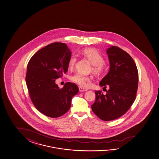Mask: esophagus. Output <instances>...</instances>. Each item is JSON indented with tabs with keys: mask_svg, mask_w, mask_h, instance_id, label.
<instances>
[{
	"mask_svg": "<svg viewBox=\"0 0 159 159\" xmlns=\"http://www.w3.org/2000/svg\"><path fill=\"white\" fill-rule=\"evenodd\" d=\"M79 91L81 92H85V91H87V89H84L83 87H79Z\"/></svg>",
	"mask_w": 159,
	"mask_h": 159,
	"instance_id": "34e87169",
	"label": "esophagus"
}]
</instances>
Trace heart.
<instances>
[{
  "label": "heart",
  "instance_id": "heart-1",
  "mask_svg": "<svg viewBox=\"0 0 159 159\" xmlns=\"http://www.w3.org/2000/svg\"><path fill=\"white\" fill-rule=\"evenodd\" d=\"M82 53L87 57L91 63L93 65V71L96 74H100L104 71L105 65L104 58L102 54L93 48H85L82 51ZM77 61V57L75 55H72L69 58L68 65L70 69H72ZM71 81L81 87L86 88L90 84L91 79L80 72H77L71 78Z\"/></svg>",
  "mask_w": 159,
  "mask_h": 159
}]
</instances>
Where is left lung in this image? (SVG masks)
<instances>
[{
	"label": "left lung",
	"mask_w": 159,
	"mask_h": 159,
	"mask_svg": "<svg viewBox=\"0 0 159 159\" xmlns=\"http://www.w3.org/2000/svg\"><path fill=\"white\" fill-rule=\"evenodd\" d=\"M110 67L108 74L99 83L109 89L103 94L96 90V101L91 107L96 115L104 121L121 117L134 102L138 89V72L132 57L118 47L107 50Z\"/></svg>",
	"instance_id": "left-lung-1"
}]
</instances>
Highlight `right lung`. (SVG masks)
<instances>
[{"mask_svg":"<svg viewBox=\"0 0 159 159\" xmlns=\"http://www.w3.org/2000/svg\"><path fill=\"white\" fill-rule=\"evenodd\" d=\"M71 56L65 43L56 42L36 52L27 65L26 83L30 99L48 117H60L69 111L73 96L79 92L75 83L67 82L60 89L55 83L67 71Z\"/></svg>","mask_w":159,"mask_h":159,"instance_id":"obj_1","label":"right lung"}]
</instances>
